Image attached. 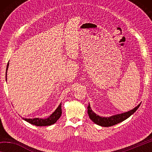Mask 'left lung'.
<instances>
[{"label":"left lung","instance_id":"obj_1","mask_svg":"<svg viewBox=\"0 0 152 152\" xmlns=\"http://www.w3.org/2000/svg\"><path fill=\"white\" fill-rule=\"evenodd\" d=\"M140 104H139L137 107H135L134 109L129 110V111L121 113V114H118L113 115V116L109 117H100L99 115H97L96 114L92 111L91 106L88 104V114L89 115L90 119H91L92 121L94 123H96V125H101L102 127H110V126L115 125L127 119V118L129 117L131 115H133L137 109L140 106Z\"/></svg>","mask_w":152,"mask_h":152}]
</instances>
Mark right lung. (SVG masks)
Masks as SVG:
<instances>
[{
    "label": "right lung",
    "instance_id": "1",
    "mask_svg": "<svg viewBox=\"0 0 152 152\" xmlns=\"http://www.w3.org/2000/svg\"><path fill=\"white\" fill-rule=\"evenodd\" d=\"M9 63L8 62L6 70V80H7V72L8 70ZM61 115V103L60 104L58 107L56 109V110L51 114L50 117L47 119H39V118H34V119H23L26 121L31 124L34 125L36 126H48L54 124L57 121L60 119Z\"/></svg>",
    "mask_w": 152,
    "mask_h": 152
}]
</instances>
